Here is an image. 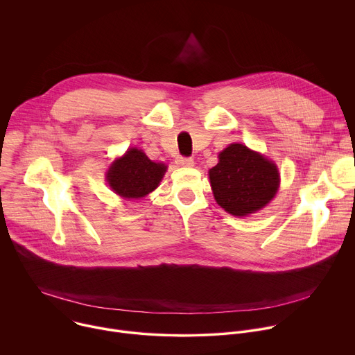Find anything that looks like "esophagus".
Listing matches in <instances>:
<instances>
[{
    "mask_svg": "<svg viewBox=\"0 0 355 355\" xmlns=\"http://www.w3.org/2000/svg\"><path fill=\"white\" fill-rule=\"evenodd\" d=\"M176 164L179 166H193L194 161H193V158H189V157H178Z\"/></svg>",
    "mask_w": 355,
    "mask_h": 355,
    "instance_id": "obj_1",
    "label": "esophagus"
}]
</instances>
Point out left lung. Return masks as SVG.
I'll return each mask as SVG.
<instances>
[{
	"label": "left lung",
	"instance_id": "8db88e82",
	"mask_svg": "<svg viewBox=\"0 0 355 355\" xmlns=\"http://www.w3.org/2000/svg\"><path fill=\"white\" fill-rule=\"evenodd\" d=\"M208 175L217 202L235 217L263 208L275 196L279 183L275 165L242 144L225 148Z\"/></svg>",
	"mask_w": 355,
	"mask_h": 355
}]
</instances>
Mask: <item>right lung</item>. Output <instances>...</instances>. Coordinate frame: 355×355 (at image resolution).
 I'll use <instances>...</instances> for the list:
<instances>
[{
    "instance_id": "right-lung-1",
    "label": "right lung",
    "mask_w": 355,
    "mask_h": 355,
    "mask_svg": "<svg viewBox=\"0 0 355 355\" xmlns=\"http://www.w3.org/2000/svg\"><path fill=\"white\" fill-rule=\"evenodd\" d=\"M166 172L164 164L153 162L143 151L130 148L107 171L109 186L124 198H139L155 190Z\"/></svg>"
}]
</instances>
